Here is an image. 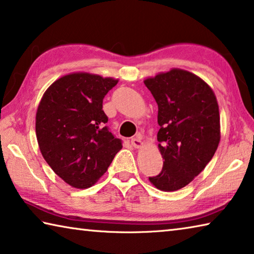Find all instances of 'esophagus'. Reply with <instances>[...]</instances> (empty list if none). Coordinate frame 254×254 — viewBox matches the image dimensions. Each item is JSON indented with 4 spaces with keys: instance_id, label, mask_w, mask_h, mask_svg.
Returning <instances> with one entry per match:
<instances>
[{
    "instance_id": "esophagus-1",
    "label": "esophagus",
    "mask_w": 254,
    "mask_h": 254,
    "mask_svg": "<svg viewBox=\"0 0 254 254\" xmlns=\"http://www.w3.org/2000/svg\"><path fill=\"white\" fill-rule=\"evenodd\" d=\"M131 144H132L134 148L142 147V144H143V142H142V136H141L140 134H137L136 136L132 137V139H131Z\"/></svg>"
}]
</instances>
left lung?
Segmentation results:
<instances>
[{"label": "left lung", "mask_w": 254, "mask_h": 254, "mask_svg": "<svg viewBox=\"0 0 254 254\" xmlns=\"http://www.w3.org/2000/svg\"><path fill=\"white\" fill-rule=\"evenodd\" d=\"M144 85L158 104V148L165 159L161 173L149 180L160 190H178L204 170L220 143L216 96L200 77L179 68Z\"/></svg>", "instance_id": "8db88e82"}]
</instances>
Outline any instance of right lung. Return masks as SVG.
I'll list each match as a JSON object with an SVG mask.
<instances>
[{"mask_svg": "<svg viewBox=\"0 0 254 254\" xmlns=\"http://www.w3.org/2000/svg\"><path fill=\"white\" fill-rule=\"evenodd\" d=\"M119 79L71 72L54 81L36 114V134L42 157L71 187H92L106 173L121 140L109 131L103 98Z\"/></svg>", "mask_w": 254, "mask_h": 254, "instance_id": "obj_1", "label": "right lung"}]
</instances>
